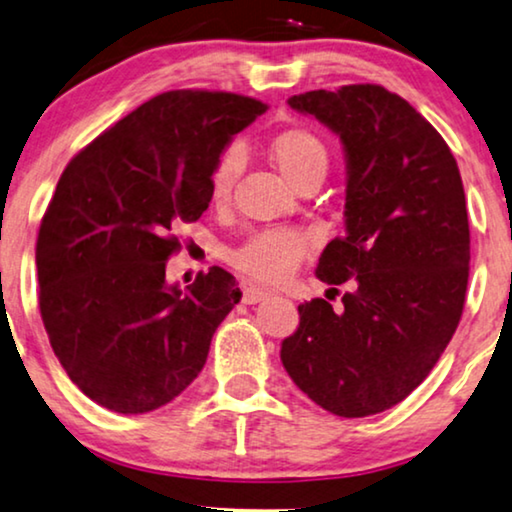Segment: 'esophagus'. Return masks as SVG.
Listing matches in <instances>:
<instances>
[{
    "instance_id": "esophagus-1",
    "label": "esophagus",
    "mask_w": 512,
    "mask_h": 512,
    "mask_svg": "<svg viewBox=\"0 0 512 512\" xmlns=\"http://www.w3.org/2000/svg\"><path fill=\"white\" fill-rule=\"evenodd\" d=\"M268 298H270V293L258 289V286H247V289H244V303L247 305L261 303V300H268Z\"/></svg>"
}]
</instances>
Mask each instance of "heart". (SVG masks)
I'll use <instances>...</instances> for the list:
<instances>
[{
  "label": "heart",
  "instance_id": "b5f03b06",
  "mask_svg": "<svg viewBox=\"0 0 512 512\" xmlns=\"http://www.w3.org/2000/svg\"><path fill=\"white\" fill-rule=\"evenodd\" d=\"M270 158L279 172L300 188L307 181H321L328 172L331 153L324 139L310 128H286L270 139ZM242 170V153L237 146H228L216 158L209 174V193L216 205L226 202L233 193L235 181ZM314 247V237L300 228H265L247 237L230 261L244 275L263 284H279L303 263Z\"/></svg>",
  "mask_w": 512,
  "mask_h": 512
}]
</instances>
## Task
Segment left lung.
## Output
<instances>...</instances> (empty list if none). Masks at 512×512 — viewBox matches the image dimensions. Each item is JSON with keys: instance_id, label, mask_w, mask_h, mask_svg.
Here are the masks:
<instances>
[{"instance_id": "left-lung-1", "label": "left lung", "mask_w": 512, "mask_h": 512, "mask_svg": "<svg viewBox=\"0 0 512 512\" xmlns=\"http://www.w3.org/2000/svg\"><path fill=\"white\" fill-rule=\"evenodd\" d=\"M289 104L345 146L347 233L326 244L317 277L352 289L338 312L324 298L298 305L282 363L333 415H377L424 382L459 326L471 261L464 184L438 130L387 88L310 90Z\"/></svg>"}]
</instances>
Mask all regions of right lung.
I'll use <instances>...</instances> for the list:
<instances>
[{
	"label": "right lung",
	"instance_id": "1",
	"mask_svg": "<svg viewBox=\"0 0 512 512\" xmlns=\"http://www.w3.org/2000/svg\"><path fill=\"white\" fill-rule=\"evenodd\" d=\"M268 109L223 90H167L69 160L37 237L39 310L69 380L102 408L170 403L205 366L240 303L221 268L181 293L165 261L179 223L209 207V174L230 137Z\"/></svg>",
	"mask_w": 512,
	"mask_h": 512
}]
</instances>
